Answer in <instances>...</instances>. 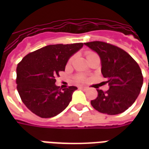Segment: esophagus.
Listing matches in <instances>:
<instances>
[{
	"label": "esophagus",
	"instance_id": "1",
	"mask_svg": "<svg viewBox=\"0 0 149 149\" xmlns=\"http://www.w3.org/2000/svg\"><path fill=\"white\" fill-rule=\"evenodd\" d=\"M80 89H81V90H87L88 88L87 87H83V86H81V87H80Z\"/></svg>",
	"mask_w": 149,
	"mask_h": 149
}]
</instances>
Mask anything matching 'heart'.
I'll return each mask as SVG.
<instances>
[{"instance_id":"heart-1","label":"heart","mask_w":149,"mask_h":149,"mask_svg":"<svg viewBox=\"0 0 149 149\" xmlns=\"http://www.w3.org/2000/svg\"><path fill=\"white\" fill-rule=\"evenodd\" d=\"M93 54H94L93 52H87V53H86V58H88V57H89V56L93 55Z\"/></svg>"}]
</instances>
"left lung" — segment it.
<instances>
[{
	"label": "left lung",
	"mask_w": 149,
	"mask_h": 149,
	"mask_svg": "<svg viewBox=\"0 0 149 149\" xmlns=\"http://www.w3.org/2000/svg\"><path fill=\"white\" fill-rule=\"evenodd\" d=\"M100 56L101 73L109 89H97L98 96L91 104L98 112L116 115L127 110L141 93L143 76L139 65L128 53L102 41L84 43Z\"/></svg>",
	"instance_id": "left-lung-1"
}]
</instances>
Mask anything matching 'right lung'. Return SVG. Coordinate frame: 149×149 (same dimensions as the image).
Segmentation results:
<instances>
[{
    "label": "right lung",
    "mask_w": 149,
    "mask_h": 149,
    "mask_svg": "<svg viewBox=\"0 0 149 149\" xmlns=\"http://www.w3.org/2000/svg\"><path fill=\"white\" fill-rule=\"evenodd\" d=\"M83 43L49 45L29 53L17 68V88L31 112L50 118L68 107L76 86L60 89L56 77L65 71L69 58L83 47Z\"/></svg>",
    "instance_id": "right-lung-1"
}]
</instances>
